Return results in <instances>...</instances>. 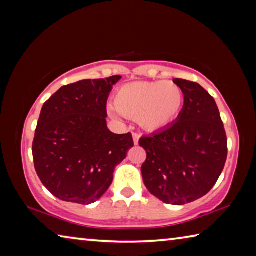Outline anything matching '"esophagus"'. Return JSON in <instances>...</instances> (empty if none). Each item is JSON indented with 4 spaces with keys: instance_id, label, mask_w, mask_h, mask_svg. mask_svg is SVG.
Listing matches in <instances>:
<instances>
[{
    "instance_id": "1",
    "label": "esophagus",
    "mask_w": 256,
    "mask_h": 256,
    "mask_svg": "<svg viewBox=\"0 0 256 256\" xmlns=\"http://www.w3.org/2000/svg\"><path fill=\"white\" fill-rule=\"evenodd\" d=\"M133 141H134V144H138V140H140V138H141V136L138 133H136V132H133Z\"/></svg>"
}]
</instances>
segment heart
Here are the masks:
<instances>
[{"mask_svg": "<svg viewBox=\"0 0 256 256\" xmlns=\"http://www.w3.org/2000/svg\"><path fill=\"white\" fill-rule=\"evenodd\" d=\"M184 105V92L174 82H132L116 90L114 108L118 114L136 118L148 131L164 128L176 120Z\"/></svg>", "mask_w": 256, "mask_h": 256, "instance_id": "heart-1", "label": "heart"}]
</instances>
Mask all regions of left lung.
I'll list each match as a JSON object with an SVG mask.
<instances>
[{"instance_id": "1", "label": "left lung", "mask_w": 256, "mask_h": 256, "mask_svg": "<svg viewBox=\"0 0 256 256\" xmlns=\"http://www.w3.org/2000/svg\"><path fill=\"white\" fill-rule=\"evenodd\" d=\"M184 92V107L174 124L138 144L146 188L160 201L182 206L214 188L227 160V136L214 97L196 82L174 79Z\"/></svg>"}]
</instances>
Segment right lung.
Segmentation results:
<instances>
[{"label": "right lung", "mask_w": 256, "mask_h": 256, "mask_svg": "<svg viewBox=\"0 0 256 256\" xmlns=\"http://www.w3.org/2000/svg\"><path fill=\"white\" fill-rule=\"evenodd\" d=\"M81 80L58 89L42 108L32 142L34 170L60 200L90 204L106 192L115 167L134 146L131 133L107 128V99L120 79Z\"/></svg>", "instance_id": "obj_1"}]
</instances>
